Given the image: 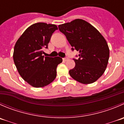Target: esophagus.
Segmentation results:
<instances>
[{
	"instance_id": "1",
	"label": "esophagus",
	"mask_w": 124,
	"mask_h": 124,
	"mask_svg": "<svg viewBox=\"0 0 124 124\" xmlns=\"http://www.w3.org/2000/svg\"><path fill=\"white\" fill-rule=\"evenodd\" d=\"M68 57H65V58H63V61H65H65H68Z\"/></svg>"
}]
</instances>
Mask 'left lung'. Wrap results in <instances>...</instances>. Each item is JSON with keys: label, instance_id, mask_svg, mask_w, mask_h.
Returning <instances> with one entry per match:
<instances>
[{"label": "left lung", "instance_id": "left-lung-1", "mask_svg": "<svg viewBox=\"0 0 124 124\" xmlns=\"http://www.w3.org/2000/svg\"><path fill=\"white\" fill-rule=\"evenodd\" d=\"M59 30L65 35L74 49L79 51L76 65L69 71L73 79L83 84L96 81L106 70L110 50L105 38L96 28L85 20L77 19L61 24Z\"/></svg>", "mask_w": 124, "mask_h": 124}]
</instances>
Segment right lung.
Here are the masks:
<instances>
[{"label": "right lung", "instance_id": "right-lung-1", "mask_svg": "<svg viewBox=\"0 0 124 124\" xmlns=\"http://www.w3.org/2000/svg\"><path fill=\"white\" fill-rule=\"evenodd\" d=\"M57 29L54 24L36 23L29 26L16 43L13 53L15 65L20 76L33 87L46 86L57 75V67L62 59L44 57L42 54Z\"/></svg>", "mask_w": 124, "mask_h": 124}]
</instances>
